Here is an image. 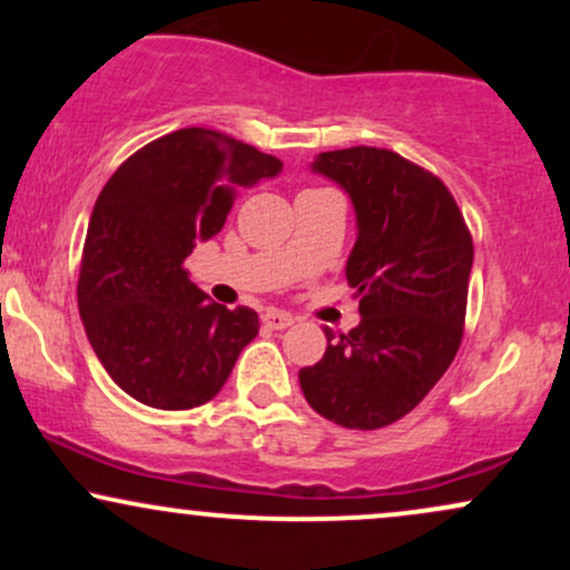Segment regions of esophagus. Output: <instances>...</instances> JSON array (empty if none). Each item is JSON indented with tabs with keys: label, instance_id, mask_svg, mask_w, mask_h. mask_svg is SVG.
I'll return each instance as SVG.
<instances>
[{
	"label": "esophagus",
	"instance_id": "34e87169",
	"mask_svg": "<svg viewBox=\"0 0 570 570\" xmlns=\"http://www.w3.org/2000/svg\"><path fill=\"white\" fill-rule=\"evenodd\" d=\"M263 324L267 326V330H286V326L294 324V318L284 311H267L263 316Z\"/></svg>",
	"mask_w": 570,
	"mask_h": 570
}]
</instances>
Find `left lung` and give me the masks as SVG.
<instances>
[{
	"instance_id": "left-lung-1",
	"label": "left lung",
	"mask_w": 570,
	"mask_h": 570,
	"mask_svg": "<svg viewBox=\"0 0 570 570\" xmlns=\"http://www.w3.org/2000/svg\"><path fill=\"white\" fill-rule=\"evenodd\" d=\"M311 171L335 181L356 214L345 278L362 322L324 330L322 362L299 370L313 410L345 429H383L434 389L455 358L474 246L458 203L434 174L391 149L316 155Z\"/></svg>"
}]
</instances>
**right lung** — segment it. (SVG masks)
<instances>
[{"instance_id":"right-lung-1","label":"right lung","mask_w":570,"mask_h":570,"mask_svg":"<svg viewBox=\"0 0 570 570\" xmlns=\"http://www.w3.org/2000/svg\"><path fill=\"white\" fill-rule=\"evenodd\" d=\"M284 163L208 128H181L130 155L98 195L77 303L98 362L136 402L189 410L219 394L257 337L252 307L227 311L189 281L187 257L225 227L240 187Z\"/></svg>"}]
</instances>
